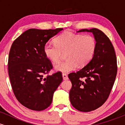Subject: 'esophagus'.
<instances>
[{
  "label": "esophagus",
  "instance_id": "1",
  "mask_svg": "<svg viewBox=\"0 0 125 125\" xmlns=\"http://www.w3.org/2000/svg\"><path fill=\"white\" fill-rule=\"evenodd\" d=\"M62 76H63V80L68 79V77H67V75L66 73H63Z\"/></svg>",
  "mask_w": 125,
  "mask_h": 125
}]
</instances>
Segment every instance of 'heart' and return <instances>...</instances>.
Masks as SVG:
<instances>
[{
  "label": "heart",
  "instance_id": "b5f03b06",
  "mask_svg": "<svg viewBox=\"0 0 125 125\" xmlns=\"http://www.w3.org/2000/svg\"><path fill=\"white\" fill-rule=\"evenodd\" d=\"M55 44L46 43L44 45V55L53 63L61 61L66 53V61L55 66L56 71L72 72L79 66L87 65L94 58L97 48L96 40L90 35H83L66 31L54 39Z\"/></svg>",
  "mask_w": 125,
  "mask_h": 125
}]
</instances>
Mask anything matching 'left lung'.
<instances>
[{
  "mask_svg": "<svg viewBox=\"0 0 125 125\" xmlns=\"http://www.w3.org/2000/svg\"><path fill=\"white\" fill-rule=\"evenodd\" d=\"M79 31L92 33L97 48L86 66L69 74L72 84L69 98L76 109L87 112L103 105L109 96L117 74V61L113 44L103 31L96 28Z\"/></svg>",
  "mask_w": 125,
  "mask_h": 125,
  "instance_id": "8db88e82",
  "label": "left lung"
}]
</instances>
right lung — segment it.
<instances>
[{
    "label": "right lung",
    "mask_w": 125,
    "mask_h": 125,
    "mask_svg": "<svg viewBox=\"0 0 125 125\" xmlns=\"http://www.w3.org/2000/svg\"><path fill=\"white\" fill-rule=\"evenodd\" d=\"M62 30L30 29L12 44L8 59L11 86L18 101L29 109L41 111L49 106L63 81L61 72L49 75L53 65L43 52L44 44Z\"/></svg>",
    "instance_id": "add662e5"
}]
</instances>
